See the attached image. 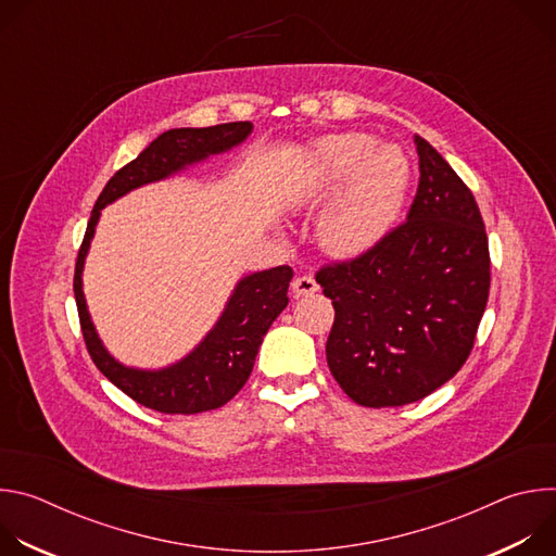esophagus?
Returning a JSON list of instances; mask_svg holds the SVG:
<instances>
[{"instance_id":"34e87169","label":"esophagus","mask_w":556,"mask_h":556,"mask_svg":"<svg viewBox=\"0 0 556 556\" xmlns=\"http://www.w3.org/2000/svg\"><path fill=\"white\" fill-rule=\"evenodd\" d=\"M316 290H319V283H316V279L312 275H299L292 281L294 296H307V294H314Z\"/></svg>"}]
</instances>
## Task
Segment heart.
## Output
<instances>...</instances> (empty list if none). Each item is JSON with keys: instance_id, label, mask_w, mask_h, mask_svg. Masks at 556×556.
<instances>
[{"instance_id": "1", "label": "heart", "mask_w": 556, "mask_h": 556, "mask_svg": "<svg viewBox=\"0 0 556 556\" xmlns=\"http://www.w3.org/2000/svg\"><path fill=\"white\" fill-rule=\"evenodd\" d=\"M343 179L319 222L321 247L339 257L371 249L399 217L409 187L407 155L361 131L319 138L309 147L303 185L328 187Z\"/></svg>"}]
</instances>
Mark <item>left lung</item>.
Instances as JSON below:
<instances>
[{
  "instance_id": "8db88e82",
  "label": "left lung",
  "mask_w": 556,
  "mask_h": 556,
  "mask_svg": "<svg viewBox=\"0 0 556 556\" xmlns=\"http://www.w3.org/2000/svg\"><path fill=\"white\" fill-rule=\"evenodd\" d=\"M407 222L352 262L321 268L332 299V376L363 407H403L466 363L491 288L484 219L470 189L420 136Z\"/></svg>"
}]
</instances>
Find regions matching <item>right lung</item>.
<instances>
[{
	"instance_id": "add662e5",
	"label": "right lung",
	"mask_w": 556,
	"mask_h": 556,
	"mask_svg": "<svg viewBox=\"0 0 556 556\" xmlns=\"http://www.w3.org/2000/svg\"><path fill=\"white\" fill-rule=\"evenodd\" d=\"M253 123H224L215 127H180L157 136L138 157L118 169L101 191L88 222L74 268V296L84 339L94 365L131 401L161 414H202L226 405L249 380L260 345L273 321L288 305L290 266L253 273L237 281L224 312L208 334L178 363L163 369H138L118 363L99 339L84 294V266L101 208L125 193L161 182L208 155L242 144Z\"/></svg>"
}]
</instances>
